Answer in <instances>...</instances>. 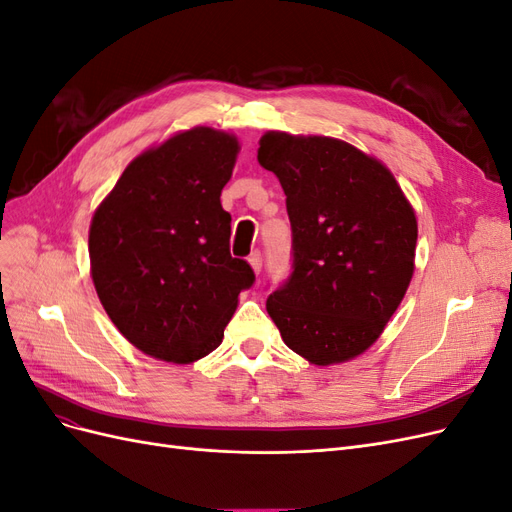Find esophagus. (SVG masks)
Wrapping results in <instances>:
<instances>
[{"instance_id":"esophagus-1","label":"esophagus","mask_w":512,"mask_h":512,"mask_svg":"<svg viewBox=\"0 0 512 512\" xmlns=\"http://www.w3.org/2000/svg\"><path fill=\"white\" fill-rule=\"evenodd\" d=\"M247 262H250V267L254 269V273H260L262 269V254L256 250L250 254V258H247Z\"/></svg>"}]
</instances>
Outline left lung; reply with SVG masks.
<instances>
[{"label":"left lung","instance_id":"8db88e82","mask_svg":"<svg viewBox=\"0 0 512 512\" xmlns=\"http://www.w3.org/2000/svg\"><path fill=\"white\" fill-rule=\"evenodd\" d=\"M258 162L280 179L292 226V273L267 312L309 363L350 361L410 286L414 209L389 168L339 138L267 132Z\"/></svg>","mask_w":512,"mask_h":512}]
</instances>
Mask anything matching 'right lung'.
Here are the masks:
<instances>
[{
    "mask_svg": "<svg viewBox=\"0 0 512 512\" xmlns=\"http://www.w3.org/2000/svg\"><path fill=\"white\" fill-rule=\"evenodd\" d=\"M237 136L198 126L134 158L89 226L91 280L108 318L153 359L194 363L222 344L254 271L230 256L220 196Z\"/></svg>",
    "mask_w": 512,
    "mask_h": 512,
    "instance_id": "add662e5",
    "label": "right lung"
}]
</instances>
